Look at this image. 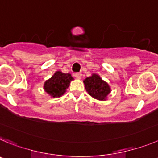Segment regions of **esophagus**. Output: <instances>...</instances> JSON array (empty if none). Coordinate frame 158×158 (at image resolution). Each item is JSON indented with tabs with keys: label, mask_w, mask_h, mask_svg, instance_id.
I'll list each match as a JSON object with an SVG mask.
<instances>
[{
	"label": "esophagus",
	"mask_w": 158,
	"mask_h": 158,
	"mask_svg": "<svg viewBox=\"0 0 158 158\" xmlns=\"http://www.w3.org/2000/svg\"><path fill=\"white\" fill-rule=\"evenodd\" d=\"M75 76H76V79H80L81 78H82V74L79 73V72H78V73H76V74H75Z\"/></svg>",
	"instance_id": "obj_1"
}]
</instances>
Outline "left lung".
Wrapping results in <instances>:
<instances>
[{"label": "left lung", "mask_w": 158, "mask_h": 158, "mask_svg": "<svg viewBox=\"0 0 158 158\" xmlns=\"http://www.w3.org/2000/svg\"><path fill=\"white\" fill-rule=\"evenodd\" d=\"M83 82L88 94L97 100L106 101L108 94L111 92L109 84L102 80V78L97 74H92L91 76L86 78Z\"/></svg>", "instance_id": "left-lung-1"}]
</instances>
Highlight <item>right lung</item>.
<instances>
[{
  "instance_id": "1",
  "label": "right lung",
  "mask_w": 158,
  "mask_h": 158,
  "mask_svg": "<svg viewBox=\"0 0 158 158\" xmlns=\"http://www.w3.org/2000/svg\"><path fill=\"white\" fill-rule=\"evenodd\" d=\"M72 80H73V77L71 74L57 71L50 79L45 81L44 89L52 98H59L66 92Z\"/></svg>"
}]
</instances>
